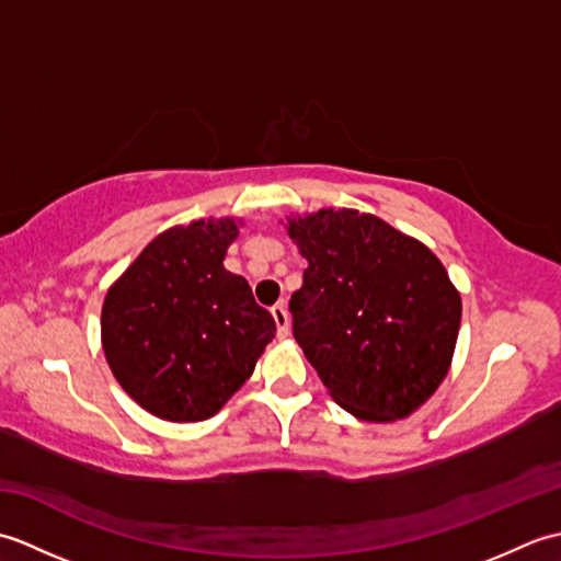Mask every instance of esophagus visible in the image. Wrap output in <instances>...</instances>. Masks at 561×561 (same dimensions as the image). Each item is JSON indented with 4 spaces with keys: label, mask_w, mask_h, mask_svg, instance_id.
<instances>
[{
    "label": "esophagus",
    "mask_w": 561,
    "mask_h": 561,
    "mask_svg": "<svg viewBox=\"0 0 561 561\" xmlns=\"http://www.w3.org/2000/svg\"><path fill=\"white\" fill-rule=\"evenodd\" d=\"M272 318H274V323H277V337L279 340L289 337V313H287V306H284V304L272 306Z\"/></svg>",
    "instance_id": "1"
}]
</instances>
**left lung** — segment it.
I'll return each instance as SVG.
<instances>
[{"label": "left lung", "mask_w": 561, "mask_h": 561, "mask_svg": "<svg viewBox=\"0 0 561 561\" xmlns=\"http://www.w3.org/2000/svg\"><path fill=\"white\" fill-rule=\"evenodd\" d=\"M308 260L291 294L294 337L342 410L364 422L412 414L446 378L460 294L424 243L374 214L287 219Z\"/></svg>", "instance_id": "8db88e82"}]
</instances>
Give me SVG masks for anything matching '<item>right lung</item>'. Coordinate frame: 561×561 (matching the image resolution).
Segmentation results:
<instances>
[{
    "mask_svg": "<svg viewBox=\"0 0 561 561\" xmlns=\"http://www.w3.org/2000/svg\"><path fill=\"white\" fill-rule=\"evenodd\" d=\"M236 236L233 219L173 226L105 294V359L127 396L161 420L217 414L277 332L250 284L224 270Z\"/></svg>",
    "mask_w": 561,
    "mask_h": 561,
    "instance_id": "add662e5",
    "label": "right lung"
}]
</instances>
